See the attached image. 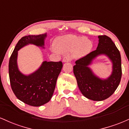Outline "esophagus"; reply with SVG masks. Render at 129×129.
<instances>
[{
  "label": "esophagus",
  "mask_w": 129,
  "mask_h": 129,
  "mask_svg": "<svg viewBox=\"0 0 129 129\" xmlns=\"http://www.w3.org/2000/svg\"><path fill=\"white\" fill-rule=\"evenodd\" d=\"M71 60L70 58L69 57V56H66V57H65L62 60V62H70Z\"/></svg>",
  "instance_id": "1"
}]
</instances>
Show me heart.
<instances>
[{"label": "heart", "instance_id": "obj_1", "mask_svg": "<svg viewBox=\"0 0 129 129\" xmlns=\"http://www.w3.org/2000/svg\"><path fill=\"white\" fill-rule=\"evenodd\" d=\"M57 49L60 52L67 53L72 51L74 59H81L88 54L92 49L93 44L90 40L82 36L73 35L59 37L54 41ZM52 51L57 53V50L52 48Z\"/></svg>", "mask_w": 129, "mask_h": 129}]
</instances>
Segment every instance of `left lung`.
I'll return each instance as SVG.
<instances>
[{"label": "left lung", "mask_w": 129, "mask_h": 129, "mask_svg": "<svg viewBox=\"0 0 129 129\" xmlns=\"http://www.w3.org/2000/svg\"><path fill=\"white\" fill-rule=\"evenodd\" d=\"M96 50L77 60L73 67L75 75L80 91L89 100L100 101L108 98L120 83L121 69V54L112 39L106 35L98 36ZM105 55L112 63V72L106 79L99 78L88 67L98 56Z\"/></svg>", "instance_id": "8db88e82"}]
</instances>
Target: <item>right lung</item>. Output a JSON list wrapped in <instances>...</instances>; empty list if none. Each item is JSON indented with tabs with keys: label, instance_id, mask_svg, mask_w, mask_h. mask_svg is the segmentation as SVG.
<instances>
[{
	"label": "right lung",
	"instance_id": "right-lung-1",
	"mask_svg": "<svg viewBox=\"0 0 129 129\" xmlns=\"http://www.w3.org/2000/svg\"><path fill=\"white\" fill-rule=\"evenodd\" d=\"M47 36L45 33L22 38L16 44L9 61V76L13 93L23 103L35 107L42 106L51 100L62 63L45 60L35 72L26 75L19 70L17 55L20 48L29 44L45 48L44 42Z\"/></svg>",
	"mask_w": 129,
	"mask_h": 129
}]
</instances>
